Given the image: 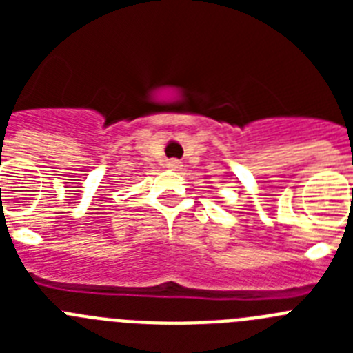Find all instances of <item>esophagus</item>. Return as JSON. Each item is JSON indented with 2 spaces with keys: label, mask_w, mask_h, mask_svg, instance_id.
Here are the masks:
<instances>
[{
  "label": "esophagus",
  "mask_w": 353,
  "mask_h": 353,
  "mask_svg": "<svg viewBox=\"0 0 353 353\" xmlns=\"http://www.w3.org/2000/svg\"><path fill=\"white\" fill-rule=\"evenodd\" d=\"M168 168H170V170H180V168H182V162L180 161H176V159H171L170 162H168Z\"/></svg>",
  "instance_id": "esophagus-1"
}]
</instances>
